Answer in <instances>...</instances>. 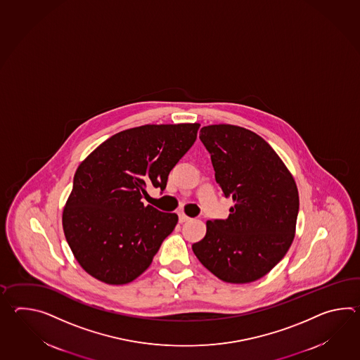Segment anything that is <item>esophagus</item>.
<instances>
[{"label":"esophagus","instance_id":"34e87169","mask_svg":"<svg viewBox=\"0 0 360 360\" xmlns=\"http://www.w3.org/2000/svg\"><path fill=\"white\" fill-rule=\"evenodd\" d=\"M187 221H190V217L186 216L184 213H179V222L184 224V222H187Z\"/></svg>","mask_w":360,"mask_h":360}]
</instances>
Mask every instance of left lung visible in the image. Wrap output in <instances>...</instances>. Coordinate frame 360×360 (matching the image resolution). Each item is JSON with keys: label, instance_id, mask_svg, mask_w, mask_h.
Wrapping results in <instances>:
<instances>
[{"label": "left lung", "instance_id": "8db88e82", "mask_svg": "<svg viewBox=\"0 0 360 360\" xmlns=\"http://www.w3.org/2000/svg\"><path fill=\"white\" fill-rule=\"evenodd\" d=\"M217 184L233 207L226 219L207 221L192 250L218 279L247 284L279 264L296 233L300 208L292 173L271 146L248 129L218 124L200 130Z\"/></svg>", "mask_w": 360, "mask_h": 360}]
</instances>
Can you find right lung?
<instances>
[{"mask_svg":"<svg viewBox=\"0 0 360 360\" xmlns=\"http://www.w3.org/2000/svg\"><path fill=\"white\" fill-rule=\"evenodd\" d=\"M200 124H148L112 136L81 162L64 205L63 231L76 261L111 285L151 264L178 216L144 205L147 186L165 190L170 170L196 141Z\"/></svg>","mask_w":360,"mask_h":360,"instance_id":"right-lung-1","label":"right lung"}]
</instances>
